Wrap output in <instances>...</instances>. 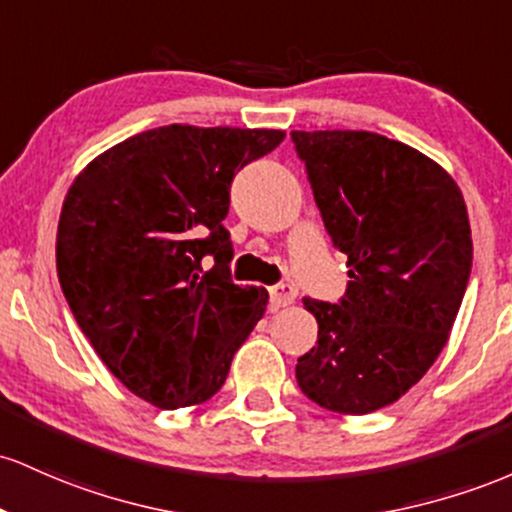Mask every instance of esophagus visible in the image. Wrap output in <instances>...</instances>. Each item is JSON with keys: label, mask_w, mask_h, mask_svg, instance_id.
<instances>
[{"label": "esophagus", "mask_w": 512, "mask_h": 512, "mask_svg": "<svg viewBox=\"0 0 512 512\" xmlns=\"http://www.w3.org/2000/svg\"><path fill=\"white\" fill-rule=\"evenodd\" d=\"M271 307L273 309H280V307H287V304H292L295 302V297H297V290L292 285H273L271 290Z\"/></svg>", "instance_id": "34e87169"}]
</instances>
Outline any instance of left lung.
<instances>
[{
  "mask_svg": "<svg viewBox=\"0 0 512 512\" xmlns=\"http://www.w3.org/2000/svg\"><path fill=\"white\" fill-rule=\"evenodd\" d=\"M326 232L348 256L341 302L304 297L317 346L297 384L321 409L363 416L394 404L450 338L472 273L462 191L433 159L365 130H292Z\"/></svg>",
  "mask_w": 512,
  "mask_h": 512,
  "instance_id": "left-lung-1",
  "label": "left lung"
}]
</instances>
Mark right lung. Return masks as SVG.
Segmentation results:
<instances>
[{"label":"right lung","instance_id":"right-lung-1","mask_svg":"<svg viewBox=\"0 0 512 512\" xmlns=\"http://www.w3.org/2000/svg\"><path fill=\"white\" fill-rule=\"evenodd\" d=\"M283 130L164 125L106 149L74 179L57 278L79 329L132 394L159 409L220 392L268 304L232 283L222 220L234 174Z\"/></svg>","mask_w":512,"mask_h":512}]
</instances>
